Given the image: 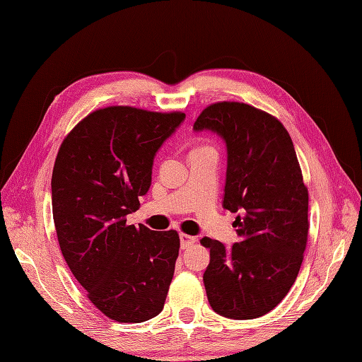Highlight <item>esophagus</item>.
<instances>
[{
	"instance_id": "esophagus-1",
	"label": "esophagus",
	"mask_w": 362,
	"mask_h": 362,
	"mask_svg": "<svg viewBox=\"0 0 362 362\" xmlns=\"http://www.w3.org/2000/svg\"><path fill=\"white\" fill-rule=\"evenodd\" d=\"M194 243H196V237H191V235H187V234H180V247L182 249H187V247L192 246Z\"/></svg>"
}]
</instances>
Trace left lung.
Returning <instances> with one entry per match:
<instances>
[{
    "label": "left lung",
    "instance_id": "left-lung-1",
    "mask_svg": "<svg viewBox=\"0 0 362 362\" xmlns=\"http://www.w3.org/2000/svg\"><path fill=\"white\" fill-rule=\"evenodd\" d=\"M212 132L228 153L225 209L237 212L238 242L209 247L203 274L214 312L230 320L263 317L289 292L308 242L309 194L289 133L274 116L240 102L202 111L194 132Z\"/></svg>",
    "mask_w": 362,
    "mask_h": 362
}]
</instances>
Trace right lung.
<instances>
[{
  "label": "right lung",
  "mask_w": 362,
  "mask_h": 362,
  "mask_svg": "<svg viewBox=\"0 0 362 362\" xmlns=\"http://www.w3.org/2000/svg\"><path fill=\"white\" fill-rule=\"evenodd\" d=\"M185 113L107 107L90 113L59 148L52 208L61 252L90 301L119 322L163 309L179 257L175 230L127 225L151 187L154 156Z\"/></svg>",
  "instance_id": "add662e5"
}]
</instances>
